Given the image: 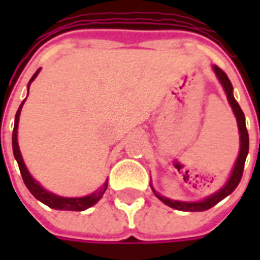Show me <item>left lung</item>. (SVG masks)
<instances>
[{"label": "left lung", "instance_id": "obj_1", "mask_svg": "<svg viewBox=\"0 0 260 260\" xmlns=\"http://www.w3.org/2000/svg\"><path fill=\"white\" fill-rule=\"evenodd\" d=\"M214 72L217 75L218 80L220 83L223 85L224 90H225V94H227V99H229L230 106L233 108L234 111L235 117H237V122H238V128H240V134H241V149H240V156L237 158L235 161L234 170L231 173V177L230 180L227 181V184L220 189L218 192H216L214 195L209 196L207 199L202 202H178V201H171V199H167L164 196H160L157 192L153 189V192L156 193L160 201L166 203L167 206L173 207V209H177V210H182V212H203V210H207L210 209L214 205H217L218 202L223 201L225 196H229L231 192L234 191L235 188L238 186L240 184L241 178H242V173H244V166H245V160L246 156H248V150H249V136H248V131H246L245 126V115L242 113L241 110L240 104L235 102L234 96H233V85L230 82L229 76L225 75L223 69H220L217 65L213 67Z\"/></svg>", "mask_w": 260, "mask_h": 260}]
</instances>
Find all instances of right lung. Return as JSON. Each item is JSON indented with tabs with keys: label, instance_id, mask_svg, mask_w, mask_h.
<instances>
[{
	"label": "right lung",
	"instance_id": "obj_1",
	"mask_svg": "<svg viewBox=\"0 0 260 260\" xmlns=\"http://www.w3.org/2000/svg\"><path fill=\"white\" fill-rule=\"evenodd\" d=\"M40 72V69H37L36 74L31 76L30 82H29V86L35 80V78L37 76V74ZM25 100L20 104L18 113L15 115V125H14V132H12V149H14V156L18 161V166H19L20 175L23 178V182H25L26 188L30 191V193L36 199H39L40 202H43L44 205H47L48 207H53V209H57V210H74V212H82V210H86L87 207L93 206L94 203L99 202V199L102 198L103 193L107 189V182L99 189L94 193H91L89 196H83V198H62V196H57L51 193V192H47L46 189H43L42 186L39 185V182L31 178V175L29 174V171L26 169L25 163L22 160V156H20L19 146H18V122H19V115L20 110H22V106H23Z\"/></svg>",
	"mask_w": 260,
	"mask_h": 260
}]
</instances>
